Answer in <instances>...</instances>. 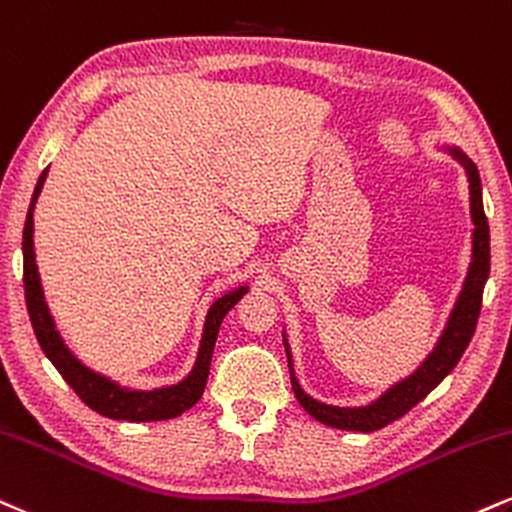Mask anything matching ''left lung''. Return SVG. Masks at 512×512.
Returning <instances> with one entry per match:
<instances>
[{
  "instance_id": "8db88e82",
  "label": "left lung",
  "mask_w": 512,
  "mask_h": 512,
  "mask_svg": "<svg viewBox=\"0 0 512 512\" xmlns=\"http://www.w3.org/2000/svg\"><path fill=\"white\" fill-rule=\"evenodd\" d=\"M441 152L455 159L465 169L467 188H470V217H472V255L470 267H467L463 288H460L458 298L451 307L446 324H443L441 336L436 338L434 348L429 355L417 365L405 379L391 384L389 389L374 398L367 405H331L322 403V400L312 398L303 386H300L298 377L293 372V355L291 346H288V336L283 331V348L288 355V369H291V384L298 403L303 405L310 417L317 422L326 424V427L343 429V432H377V429L386 427L405 412L415 408L420 400H424L432 393L436 386L441 384L458 360L463 357L465 348L470 346L474 326H477L479 310H482V293L484 283L489 279V224H486L484 202H482V181H479L477 164L460 150L458 145H441Z\"/></svg>"
}]
</instances>
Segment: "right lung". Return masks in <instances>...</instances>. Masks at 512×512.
Returning <instances> with one entry per match:
<instances>
[{
    "mask_svg": "<svg viewBox=\"0 0 512 512\" xmlns=\"http://www.w3.org/2000/svg\"><path fill=\"white\" fill-rule=\"evenodd\" d=\"M47 171L49 166L38 178V186H35L33 200H30L28 207L26 226H23V286H26L30 324H33L35 336H38L42 353H45L49 357V362L57 367V372L64 377L66 384L78 393V398L83 400L88 408L100 412V415L123 422L174 420V417L183 415V412L193 408L197 400L202 398V391H205L209 377V362H212L214 343H217L219 336V326L224 322V317L229 315L231 307L250 291V286L243 283V286L231 288V291H226L221 298H217L209 305L205 326H202L195 365L186 377L176 381V384L157 386V389H131V386H123L112 377H107V374L95 372V369L85 365V362L76 357V353L64 343L57 324H54L52 312H49L45 291H42L40 283L33 243V214L35 202H38L42 186H45L47 181Z\"/></svg>",
    "mask_w": 512,
    "mask_h": 512,
    "instance_id": "1",
    "label": "right lung"
}]
</instances>
